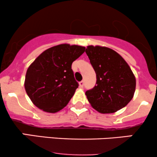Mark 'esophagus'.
I'll use <instances>...</instances> for the list:
<instances>
[{
	"label": "esophagus",
	"mask_w": 157,
	"mask_h": 157,
	"mask_svg": "<svg viewBox=\"0 0 157 157\" xmlns=\"http://www.w3.org/2000/svg\"><path fill=\"white\" fill-rule=\"evenodd\" d=\"M79 85H80V88L83 87V86H84V81H81V82H80V83H79Z\"/></svg>",
	"instance_id": "34e87169"
}]
</instances>
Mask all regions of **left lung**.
Here are the masks:
<instances>
[{
	"label": "left lung",
	"instance_id": "obj_1",
	"mask_svg": "<svg viewBox=\"0 0 157 157\" xmlns=\"http://www.w3.org/2000/svg\"><path fill=\"white\" fill-rule=\"evenodd\" d=\"M86 52L97 75L96 86L86 92L93 109L111 113L127 105L136 89V78L128 64L105 46H89Z\"/></svg>",
	"mask_w": 157,
	"mask_h": 157
}]
</instances>
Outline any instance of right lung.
Listing matches in <instances>:
<instances>
[{"label":"right lung","instance_id":"add662e5","mask_svg":"<svg viewBox=\"0 0 157 157\" xmlns=\"http://www.w3.org/2000/svg\"><path fill=\"white\" fill-rule=\"evenodd\" d=\"M84 46L60 44L45 50L27 69L24 87L33 104L56 113L68 103L78 88L71 64L85 52Z\"/></svg>","mask_w":157,"mask_h":157}]
</instances>
